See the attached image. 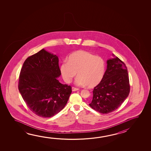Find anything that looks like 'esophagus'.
Segmentation results:
<instances>
[{
  "mask_svg": "<svg viewBox=\"0 0 151 151\" xmlns=\"http://www.w3.org/2000/svg\"><path fill=\"white\" fill-rule=\"evenodd\" d=\"M72 91H78L79 89H78V88H75V87H72Z\"/></svg>",
  "mask_w": 151,
  "mask_h": 151,
  "instance_id": "1",
  "label": "esophagus"
}]
</instances>
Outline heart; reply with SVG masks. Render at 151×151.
Returning a JSON list of instances; mask_svg holds the SVG:
<instances>
[{"label":"heart","mask_w":151,"mask_h":151,"mask_svg":"<svg viewBox=\"0 0 151 151\" xmlns=\"http://www.w3.org/2000/svg\"><path fill=\"white\" fill-rule=\"evenodd\" d=\"M63 78L67 83H70L76 75L75 84L78 86L94 87L101 82L105 73V63L99 56L89 52L79 50L72 52L67 62L60 66Z\"/></svg>","instance_id":"1"}]
</instances>
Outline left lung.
I'll return each mask as SVG.
<instances>
[{
  "label": "left lung",
  "mask_w": 151,
  "mask_h": 151,
  "mask_svg": "<svg viewBox=\"0 0 151 151\" xmlns=\"http://www.w3.org/2000/svg\"><path fill=\"white\" fill-rule=\"evenodd\" d=\"M107 60V69L101 82L95 87L89 106L102 114L115 111L129 96L130 90L126 65L119 58Z\"/></svg>",
  "instance_id": "obj_1"
}]
</instances>
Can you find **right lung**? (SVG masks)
I'll use <instances>...</instances> for the list:
<instances>
[{"instance_id": "right-lung-1", "label": "right lung", "mask_w": 151, "mask_h": 151, "mask_svg": "<svg viewBox=\"0 0 151 151\" xmlns=\"http://www.w3.org/2000/svg\"><path fill=\"white\" fill-rule=\"evenodd\" d=\"M56 55L42 49L28 57L24 63L19 78L18 89L28 108L42 117H50L64 108L72 88L62 84Z\"/></svg>"}]
</instances>
